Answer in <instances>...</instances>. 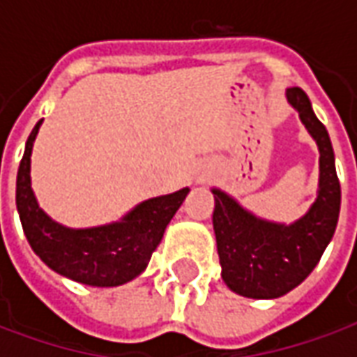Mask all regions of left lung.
Listing matches in <instances>:
<instances>
[{
  "label": "left lung",
  "mask_w": 357,
  "mask_h": 357,
  "mask_svg": "<svg viewBox=\"0 0 357 357\" xmlns=\"http://www.w3.org/2000/svg\"><path fill=\"white\" fill-rule=\"evenodd\" d=\"M284 97L319 149L317 197L306 214L292 224L269 222L241 206L231 195L212 187L216 202L212 224L222 279L233 292L247 298H279L298 287L333 239L340 212V183L329 133L302 89L289 88Z\"/></svg>",
  "instance_id": "obj_1"
}]
</instances>
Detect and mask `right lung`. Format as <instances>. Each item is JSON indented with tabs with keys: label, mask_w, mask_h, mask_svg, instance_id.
Listing matches in <instances>:
<instances>
[{
	"label": "right lung",
	"mask_w": 357,
	"mask_h": 357,
	"mask_svg": "<svg viewBox=\"0 0 357 357\" xmlns=\"http://www.w3.org/2000/svg\"><path fill=\"white\" fill-rule=\"evenodd\" d=\"M42 120L28 135L17 174V210L30 247L59 275L89 287H118L145 271L189 187L133 206L118 222L95 227H66L50 218L32 191L30 156Z\"/></svg>",
	"instance_id": "obj_1"
}]
</instances>
